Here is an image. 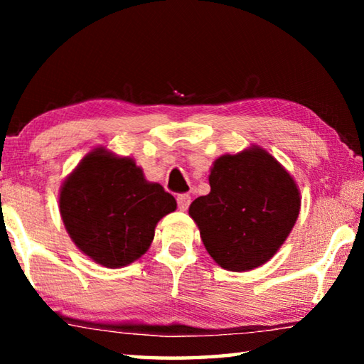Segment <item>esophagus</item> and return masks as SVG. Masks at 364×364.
Listing matches in <instances>:
<instances>
[{
    "label": "esophagus",
    "instance_id": "34e87169",
    "mask_svg": "<svg viewBox=\"0 0 364 364\" xmlns=\"http://www.w3.org/2000/svg\"><path fill=\"white\" fill-rule=\"evenodd\" d=\"M176 202H178V208L180 210H188V207L191 204V196L189 194H178L176 197Z\"/></svg>",
    "mask_w": 364,
    "mask_h": 364
}]
</instances>
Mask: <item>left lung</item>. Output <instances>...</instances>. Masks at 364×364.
Segmentation results:
<instances>
[{
  "label": "left lung",
  "instance_id": "left-lung-1",
  "mask_svg": "<svg viewBox=\"0 0 364 364\" xmlns=\"http://www.w3.org/2000/svg\"><path fill=\"white\" fill-rule=\"evenodd\" d=\"M210 193L191 204L205 249L220 267L247 271L276 254L295 225L300 196L267 151L252 147L213 164Z\"/></svg>",
  "mask_w": 364,
  "mask_h": 364
}]
</instances>
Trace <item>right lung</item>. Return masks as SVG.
Returning <instances> with one entry per match:
<instances>
[{"label":"right lung","mask_w":364,"mask_h":364,"mask_svg":"<svg viewBox=\"0 0 364 364\" xmlns=\"http://www.w3.org/2000/svg\"><path fill=\"white\" fill-rule=\"evenodd\" d=\"M59 207L77 247L102 267L119 268L149 249L157 221L175 210L176 200L147 183L132 159L100 149L67 178Z\"/></svg>","instance_id":"add662e5"}]
</instances>
